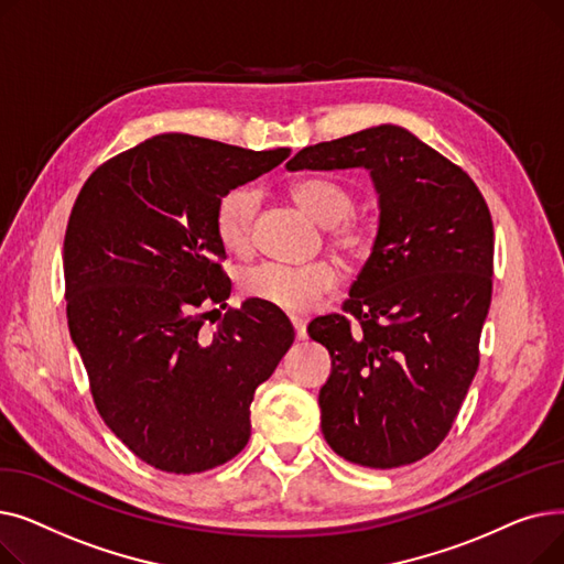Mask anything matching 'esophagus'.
Listing matches in <instances>:
<instances>
[{"label":"esophagus","instance_id":"esophagus-1","mask_svg":"<svg viewBox=\"0 0 564 564\" xmlns=\"http://www.w3.org/2000/svg\"><path fill=\"white\" fill-rule=\"evenodd\" d=\"M292 327H294V336H297L300 340H304L308 336L306 332V322L302 317H292Z\"/></svg>","mask_w":564,"mask_h":564}]
</instances>
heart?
<instances>
[{"mask_svg": "<svg viewBox=\"0 0 564 564\" xmlns=\"http://www.w3.org/2000/svg\"><path fill=\"white\" fill-rule=\"evenodd\" d=\"M290 194L302 210L327 226L332 247L351 260H364L372 253L377 242L375 226L351 215L357 196L345 185L329 177H304L290 187ZM258 192L249 185L224 192L215 205V235L219 245L235 256H247L253 247V221L258 213ZM340 274L329 260L308 264H279L262 262L240 274V290L245 297L274 306L283 313H306L324 294L338 288Z\"/></svg>", "mask_w": 564, "mask_h": 564, "instance_id": "heart-1", "label": "heart"}]
</instances>
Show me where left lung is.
<instances>
[{"mask_svg": "<svg viewBox=\"0 0 564 564\" xmlns=\"http://www.w3.org/2000/svg\"><path fill=\"white\" fill-rule=\"evenodd\" d=\"M354 166L372 175L379 230L343 313L308 324L332 354L322 434L351 464L398 468L438 448L476 377L494 224L470 175L398 126L306 145L288 162Z\"/></svg>", "mask_w": 564, "mask_h": 564, "instance_id": "1", "label": "left lung"}]
</instances>
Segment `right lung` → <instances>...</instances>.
<instances>
[{
  "instance_id": "obj_1",
  "label": "right lung",
  "mask_w": 564,
  "mask_h": 564,
  "mask_svg": "<svg viewBox=\"0 0 564 564\" xmlns=\"http://www.w3.org/2000/svg\"><path fill=\"white\" fill-rule=\"evenodd\" d=\"M288 155L160 134L100 164L77 194L68 329L102 421L160 470L189 476L240 453L253 393L294 340L290 319L253 300L203 332L207 306L226 308L230 294L215 205Z\"/></svg>"
}]
</instances>
